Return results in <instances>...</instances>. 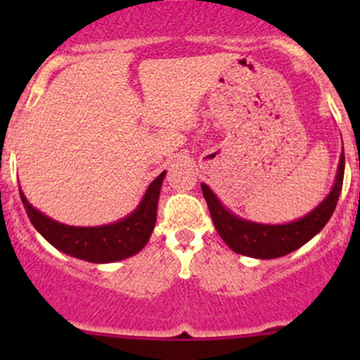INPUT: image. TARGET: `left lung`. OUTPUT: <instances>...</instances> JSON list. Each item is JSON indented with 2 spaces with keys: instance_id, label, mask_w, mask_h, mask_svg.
Masks as SVG:
<instances>
[{
  "instance_id": "left-lung-1",
  "label": "left lung",
  "mask_w": 360,
  "mask_h": 360,
  "mask_svg": "<svg viewBox=\"0 0 360 360\" xmlns=\"http://www.w3.org/2000/svg\"><path fill=\"white\" fill-rule=\"evenodd\" d=\"M343 174L345 153H341L335 186L329 191L328 197L307 216L288 224H263L245 221L231 214L223 203L217 200L212 190L203 183L202 193L207 207H209L214 226L228 248L237 254H242V256L257 257V259H274V257L285 256V254L300 249L326 226V223L331 219L336 209L341 186H343Z\"/></svg>"
}]
</instances>
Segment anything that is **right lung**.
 Listing matches in <instances>:
<instances>
[{
	"label": "right lung",
	"instance_id": "right-lung-1",
	"mask_svg": "<svg viewBox=\"0 0 360 360\" xmlns=\"http://www.w3.org/2000/svg\"><path fill=\"white\" fill-rule=\"evenodd\" d=\"M165 172L148 186L137 209L123 219L104 226H68L45 216L27 202L20 191L24 209L32 226L56 249L90 263H112L134 256L146 245L157 223L160 188Z\"/></svg>",
	"mask_w": 360,
	"mask_h": 360
}]
</instances>
